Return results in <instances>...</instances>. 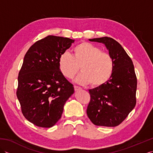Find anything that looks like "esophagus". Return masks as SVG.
<instances>
[{"instance_id": "34e87169", "label": "esophagus", "mask_w": 153, "mask_h": 153, "mask_svg": "<svg viewBox=\"0 0 153 153\" xmlns=\"http://www.w3.org/2000/svg\"><path fill=\"white\" fill-rule=\"evenodd\" d=\"M81 89H82V88H81V87H78V86H74V90L76 91L80 90Z\"/></svg>"}]
</instances>
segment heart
Returning a JSON list of instances; mask_svg holds the SVG:
<instances>
[{"label":"heart","instance_id":"b5f03b06","mask_svg":"<svg viewBox=\"0 0 153 153\" xmlns=\"http://www.w3.org/2000/svg\"><path fill=\"white\" fill-rule=\"evenodd\" d=\"M58 67L63 76L72 79L82 70L75 79L79 84L91 83L93 87H100L112 76L114 62L112 56L104 53L98 47L89 42H82L73 48L72 56L66 52L58 58Z\"/></svg>","mask_w":153,"mask_h":153}]
</instances>
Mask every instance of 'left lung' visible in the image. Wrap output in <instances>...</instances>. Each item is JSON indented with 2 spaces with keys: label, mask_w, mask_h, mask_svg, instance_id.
Listing matches in <instances>:
<instances>
[{
  "label": "left lung",
  "mask_w": 153,
  "mask_h": 153,
  "mask_svg": "<svg viewBox=\"0 0 153 153\" xmlns=\"http://www.w3.org/2000/svg\"><path fill=\"white\" fill-rule=\"evenodd\" d=\"M105 45L114 62L112 76L105 85L89 89L87 114L93 124L115 127L120 124L136 104L137 77L131 59L118 42L104 37L89 39Z\"/></svg>",
  "instance_id": "1"
}]
</instances>
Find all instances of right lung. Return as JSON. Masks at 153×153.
Returning <instances> with one entry per match:
<instances>
[{"label": "right lung", "mask_w": 153, "mask_h": 153, "mask_svg": "<svg viewBox=\"0 0 153 153\" xmlns=\"http://www.w3.org/2000/svg\"><path fill=\"white\" fill-rule=\"evenodd\" d=\"M75 40L48 35L25 54L18 77L16 92L23 115L41 128H51L61 118L64 106L74 93V86L58 67V58Z\"/></svg>", "instance_id": "right-lung-1"}]
</instances>
